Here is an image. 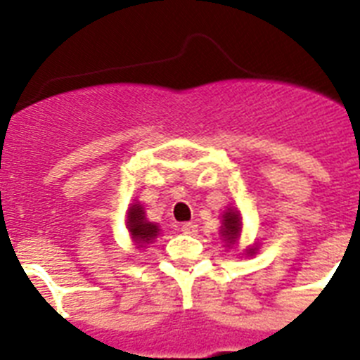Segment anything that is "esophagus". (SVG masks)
Segmentation results:
<instances>
[{
  "label": "esophagus",
  "mask_w": 360,
  "mask_h": 360,
  "mask_svg": "<svg viewBox=\"0 0 360 360\" xmlns=\"http://www.w3.org/2000/svg\"><path fill=\"white\" fill-rule=\"evenodd\" d=\"M182 232L184 234H187V236H195L196 232H198V225L193 224V221H186V224H182Z\"/></svg>",
  "instance_id": "34e87169"
}]
</instances>
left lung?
Listing matches in <instances>:
<instances>
[{
  "label": "left lung",
  "instance_id": "left-lung-1",
  "mask_svg": "<svg viewBox=\"0 0 360 360\" xmlns=\"http://www.w3.org/2000/svg\"><path fill=\"white\" fill-rule=\"evenodd\" d=\"M241 232V216L236 209H227L221 216V229H219V234L224 238V241L227 243V247H232L236 243L238 238H240ZM247 254H256V247H249Z\"/></svg>",
  "mask_w": 360,
  "mask_h": 360
}]
</instances>
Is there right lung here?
Returning <instances> with one entry per match:
<instances>
[{
	"label": "right lung",
	"instance_id": "1",
	"mask_svg": "<svg viewBox=\"0 0 360 360\" xmlns=\"http://www.w3.org/2000/svg\"><path fill=\"white\" fill-rule=\"evenodd\" d=\"M128 231L139 249L153 243V240L160 234V227L146 219L144 207L139 202L131 203V207L128 209Z\"/></svg>",
	"mask_w": 360,
	"mask_h": 360
}]
</instances>
